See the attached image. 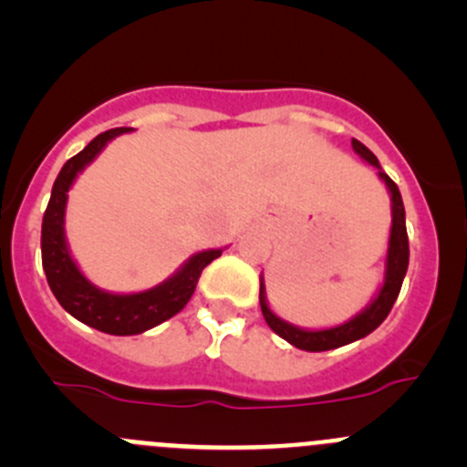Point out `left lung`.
Here are the masks:
<instances>
[{"mask_svg":"<svg viewBox=\"0 0 467 467\" xmlns=\"http://www.w3.org/2000/svg\"><path fill=\"white\" fill-rule=\"evenodd\" d=\"M352 150L359 155L364 162H368L370 167L378 169V178L386 185V192L390 196V230H389V248H386L384 257V280L375 291V296L370 298V303L361 309L359 314H355L348 321L332 325V327H300L285 318L277 317L271 309L266 298V286H264V275H260V305L264 321L268 323V327L277 334V337L285 338L291 346L300 348V350L307 352H323V350H334V348L348 346V343H355L359 338L368 337L373 329H378L384 318L389 317L390 307L398 300L400 289H402V280L407 275L409 266V237H407V219H404V203L402 194H400L398 185L390 181L389 176L381 169L379 160L375 158V153L370 149H366L359 140H352Z\"/></svg>","mask_w":467,"mask_h":467,"instance_id":"obj_1","label":"left lung"}]
</instances>
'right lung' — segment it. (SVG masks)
Instances as JSON below:
<instances>
[{
    "instance_id": "1",
    "label": "right lung",
    "mask_w": 467,
    "mask_h": 467,
    "mask_svg": "<svg viewBox=\"0 0 467 467\" xmlns=\"http://www.w3.org/2000/svg\"><path fill=\"white\" fill-rule=\"evenodd\" d=\"M133 129H112L97 135L81 153L63 164L58 178L51 190L49 205L42 216V268L47 282L54 291L56 300L77 321L99 329V332L115 334V337H133L142 334L167 318L176 317L194 294L203 268L216 257H221L223 248H207L199 251L178 266L167 280L144 291L117 294L106 291L89 282L69 251L67 234H65V210H67V192L77 182V178L86 171V167L97 160V155L119 135L130 133Z\"/></svg>"
}]
</instances>
